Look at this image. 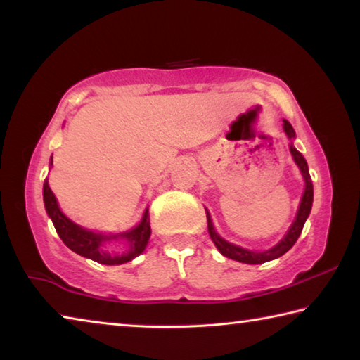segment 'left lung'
Wrapping results in <instances>:
<instances>
[{
    "mask_svg": "<svg viewBox=\"0 0 360 360\" xmlns=\"http://www.w3.org/2000/svg\"><path fill=\"white\" fill-rule=\"evenodd\" d=\"M284 131H285V135H288L290 139L295 136V131H294V129H292V125L289 124L288 120H284ZM290 154H292V157H294L295 163H297L298 168H300L302 173H303L304 192H303L300 206H298L297 217H295L294 224L290 225L288 235H285L284 238L279 241L275 248L268 249V251H264V252L248 251V249H243L240 246H235V245H231V243H227L225 240H222L221 236L216 233L214 227H212V222H211V219H210L208 211H206V214H208V231H210L211 240L214 241V245L219 249V252H221L222 255H225V257L243 262V264H264V262L273 260V259H276V257H281L283 254L288 252L289 249L295 245V241L298 240V236H300V233H302V229H303V225H304V221H307L309 211H311V205H313V182H311V176H309V172H308L307 160H304V157L292 144H290Z\"/></svg>",
    "mask_w": 360,
    "mask_h": 360,
    "instance_id": "left-lung-1",
    "label": "left lung"
}]
</instances>
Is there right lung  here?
<instances>
[{
  "label": "right lung",
  "mask_w": 360,
  "mask_h": 360,
  "mask_svg": "<svg viewBox=\"0 0 360 360\" xmlns=\"http://www.w3.org/2000/svg\"><path fill=\"white\" fill-rule=\"evenodd\" d=\"M53 158L51 157V165ZM42 195H44V206L49 217L52 219L53 227H56L57 233L62 241L68 246L71 251L82 255V257L92 259L103 265H120L125 262H130L136 257V255L144 251L146 245H148L150 236V225H149V212L146 211L143 216V221L136 225L135 229L125 233L117 235H100L94 233V231L85 230L79 225L72 224L68 217H66L62 211H60L57 205L56 195L52 193L51 187H49L47 179L44 181V187H42ZM125 238L129 243V251L124 255H109L102 249L104 243L109 239Z\"/></svg>",
  "instance_id": "1"
}]
</instances>
